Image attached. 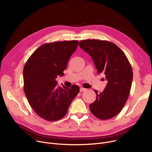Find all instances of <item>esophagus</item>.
<instances>
[{"mask_svg":"<svg viewBox=\"0 0 152 152\" xmlns=\"http://www.w3.org/2000/svg\"><path fill=\"white\" fill-rule=\"evenodd\" d=\"M86 90V89L83 88V87H81L80 88V92H83V91H85Z\"/></svg>","mask_w":152,"mask_h":152,"instance_id":"1","label":"esophagus"}]
</instances>
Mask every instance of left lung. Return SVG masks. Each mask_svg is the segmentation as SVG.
Masks as SVG:
<instances>
[{"mask_svg": "<svg viewBox=\"0 0 152 152\" xmlns=\"http://www.w3.org/2000/svg\"><path fill=\"white\" fill-rule=\"evenodd\" d=\"M79 47L92 57L99 74L108 81L102 92L96 94V100L90 104L92 113L105 120L116 116L129 97L133 72L124 53L114 43L97 39L79 42Z\"/></svg>", "mask_w": 152, "mask_h": 152, "instance_id": "8db88e82", "label": "left lung"}]
</instances>
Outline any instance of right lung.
Wrapping results in <instances>:
<instances>
[{
    "instance_id": "1",
    "label": "right lung",
    "mask_w": 152,
    "mask_h": 152,
    "mask_svg": "<svg viewBox=\"0 0 152 152\" xmlns=\"http://www.w3.org/2000/svg\"><path fill=\"white\" fill-rule=\"evenodd\" d=\"M77 41L47 43L40 46L28 58L23 69L24 91L37 115L45 120L55 121L66 115L79 92L57 86V76L64 75L71 56L77 49Z\"/></svg>"
}]
</instances>
